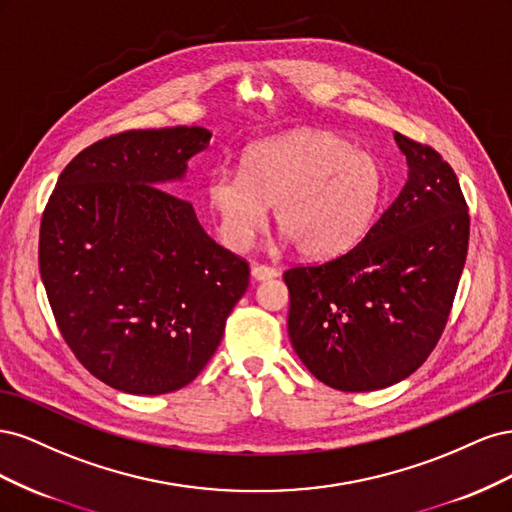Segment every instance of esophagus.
Returning a JSON list of instances; mask_svg holds the SVG:
<instances>
[{
    "instance_id": "34e87169",
    "label": "esophagus",
    "mask_w": 512,
    "mask_h": 512,
    "mask_svg": "<svg viewBox=\"0 0 512 512\" xmlns=\"http://www.w3.org/2000/svg\"><path fill=\"white\" fill-rule=\"evenodd\" d=\"M277 275V271L273 267L267 265H252V277L256 282H265V280H273Z\"/></svg>"
}]
</instances>
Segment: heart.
Masks as SVG:
<instances>
[{"label":"heart","instance_id":"heart-1","mask_svg":"<svg viewBox=\"0 0 512 512\" xmlns=\"http://www.w3.org/2000/svg\"><path fill=\"white\" fill-rule=\"evenodd\" d=\"M205 196L232 250L254 241L273 207L275 224L297 252L324 260L365 237L384 196V170L369 151L331 132L297 130L247 147L239 175L215 170Z\"/></svg>","mask_w":512,"mask_h":512}]
</instances>
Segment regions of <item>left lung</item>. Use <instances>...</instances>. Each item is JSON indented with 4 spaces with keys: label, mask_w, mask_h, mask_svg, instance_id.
<instances>
[{
    "label": "left lung",
    "mask_w": 512,
    "mask_h": 512,
    "mask_svg": "<svg viewBox=\"0 0 512 512\" xmlns=\"http://www.w3.org/2000/svg\"><path fill=\"white\" fill-rule=\"evenodd\" d=\"M408 181L350 252L284 273L288 335L331 389L391 386L425 363L446 327L466 265L470 215L436 149L395 132Z\"/></svg>",
    "instance_id": "8db88e82"
}]
</instances>
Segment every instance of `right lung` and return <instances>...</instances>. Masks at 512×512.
<instances>
[{"instance_id":"right-lung-1","label":"right lung","mask_w":512,"mask_h":512,"mask_svg":"<svg viewBox=\"0 0 512 512\" xmlns=\"http://www.w3.org/2000/svg\"><path fill=\"white\" fill-rule=\"evenodd\" d=\"M209 141L198 126L102 138L64 168L46 203L38 260L59 333L117 391L190 384L250 284V265L168 192Z\"/></svg>"}]
</instances>
